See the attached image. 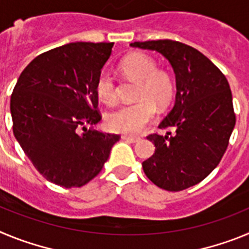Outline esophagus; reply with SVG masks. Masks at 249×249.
Listing matches in <instances>:
<instances>
[{
    "label": "esophagus",
    "mask_w": 249,
    "mask_h": 249,
    "mask_svg": "<svg viewBox=\"0 0 249 249\" xmlns=\"http://www.w3.org/2000/svg\"><path fill=\"white\" fill-rule=\"evenodd\" d=\"M122 138L123 140H126V141H128V142H131V143H136V142H138V141H140V138L138 137H132V136H122Z\"/></svg>",
    "instance_id": "obj_1"
}]
</instances>
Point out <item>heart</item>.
<instances>
[{
	"label": "heart",
	"instance_id": "heart-1",
	"mask_svg": "<svg viewBox=\"0 0 249 249\" xmlns=\"http://www.w3.org/2000/svg\"><path fill=\"white\" fill-rule=\"evenodd\" d=\"M123 73L138 81L137 102L123 105L109 112L106 124L111 131L137 135L153 121L157 106L164 108L169 105L175 92V82L168 72L157 70L151 57L143 53H132L121 63ZM96 93L103 103L112 105L117 100L116 78L109 71L101 72L96 81Z\"/></svg>",
	"mask_w": 249,
	"mask_h": 249
}]
</instances>
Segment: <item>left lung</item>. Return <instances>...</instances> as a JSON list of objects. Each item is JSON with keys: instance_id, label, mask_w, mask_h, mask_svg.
<instances>
[{"instance_id": "left-lung-1", "label": "left lung", "mask_w": 249, "mask_h": 249, "mask_svg": "<svg viewBox=\"0 0 249 249\" xmlns=\"http://www.w3.org/2000/svg\"><path fill=\"white\" fill-rule=\"evenodd\" d=\"M129 46L157 51L173 68L175 106L158 126L173 129V135L147 137L156 149L142 167L160 188L186 190L203 181L227 149L236 124L228 81L204 54L184 43L158 39Z\"/></svg>"}]
</instances>
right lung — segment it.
<instances>
[{
	"mask_svg": "<svg viewBox=\"0 0 249 249\" xmlns=\"http://www.w3.org/2000/svg\"><path fill=\"white\" fill-rule=\"evenodd\" d=\"M112 47L74 42L47 51L22 71L13 89V135L35 168L57 186L89 183L120 140L86 127L101 121L96 81Z\"/></svg>",
	"mask_w": 249,
	"mask_h": 249,
	"instance_id": "add662e5",
	"label": "right lung"
}]
</instances>
